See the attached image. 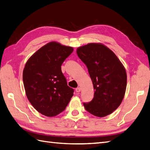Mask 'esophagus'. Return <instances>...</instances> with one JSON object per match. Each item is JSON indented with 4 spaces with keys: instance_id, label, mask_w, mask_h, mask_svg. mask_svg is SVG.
Returning <instances> with one entry per match:
<instances>
[{
    "instance_id": "obj_1",
    "label": "esophagus",
    "mask_w": 150,
    "mask_h": 150,
    "mask_svg": "<svg viewBox=\"0 0 150 150\" xmlns=\"http://www.w3.org/2000/svg\"><path fill=\"white\" fill-rule=\"evenodd\" d=\"M80 91H81V88H80V87L76 88V92H79Z\"/></svg>"
}]
</instances>
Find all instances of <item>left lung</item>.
Wrapping results in <instances>:
<instances>
[{
  "label": "left lung",
  "instance_id": "1",
  "mask_svg": "<svg viewBox=\"0 0 150 150\" xmlns=\"http://www.w3.org/2000/svg\"><path fill=\"white\" fill-rule=\"evenodd\" d=\"M76 52L86 65L95 90L93 100L84 103V107L97 117L111 114L125 96L127 78L123 65L102 43H88L78 47Z\"/></svg>",
  "mask_w": 150,
  "mask_h": 150
}]
</instances>
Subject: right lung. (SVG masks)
Wrapping results in <instances>:
<instances>
[{
  "label": "right lung",
  "mask_w": 150,
  "mask_h": 150,
  "mask_svg": "<svg viewBox=\"0 0 150 150\" xmlns=\"http://www.w3.org/2000/svg\"><path fill=\"white\" fill-rule=\"evenodd\" d=\"M72 47L52 41L28 58L23 71L25 93L36 110L47 117L62 112L73 96L61 65L72 53Z\"/></svg>",
  "instance_id": "right-lung-1"
}]
</instances>
